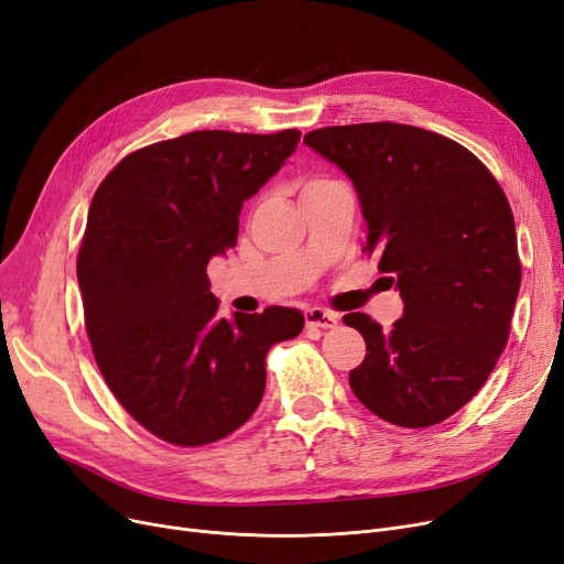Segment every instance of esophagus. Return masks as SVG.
Listing matches in <instances>:
<instances>
[{
    "instance_id": "34e87169",
    "label": "esophagus",
    "mask_w": 564,
    "mask_h": 564,
    "mask_svg": "<svg viewBox=\"0 0 564 564\" xmlns=\"http://www.w3.org/2000/svg\"><path fill=\"white\" fill-rule=\"evenodd\" d=\"M305 324L310 328H335L337 314L322 310V307H310V310H305Z\"/></svg>"
}]
</instances>
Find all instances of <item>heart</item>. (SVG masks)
I'll use <instances>...</instances> for the list:
<instances>
[{"instance_id": "1", "label": "heart", "mask_w": 564, "mask_h": 564, "mask_svg": "<svg viewBox=\"0 0 564 564\" xmlns=\"http://www.w3.org/2000/svg\"><path fill=\"white\" fill-rule=\"evenodd\" d=\"M328 180H319V177H314V180H310V183H305V187L303 189H310V187H317V185H326Z\"/></svg>"}]
</instances>
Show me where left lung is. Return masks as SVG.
<instances>
[{"label":"left lung","instance_id":"8db88e82","mask_svg":"<svg viewBox=\"0 0 564 564\" xmlns=\"http://www.w3.org/2000/svg\"><path fill=\"white\" fill-rule=\"evenodd\" d=\"M303 143L351 180L366 252L404 303L389 330L345 314L366 340L349 387L393 425H435L477 395L507 345L521 289L509 200L467 148L419 127H324Z\"/></svg>","mask_w":564,"mask_h":564}]
</instances>
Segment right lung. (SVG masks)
Returning <instances> with one entry per match:
<instances>
[{
	"instance_id": "add662e5",
	"label": "right lung",
	"mask_w": 564,
	"mask_h": 564,
	"mask_svg": "<svg viewBox=\"0 0 564 564\" xmlns=\"http://www.w3.org/2000/svg\"><path fill=\"white\" fill-rule=\"evenodd\" d=\"M301 131H192L131 152L99 185L78 252L85 328L122 408L177 446L227 437L254 414L265 354L303 330L296 307L219 317L208 261L294 154Z\"/></svg>"
}]
</instances>
